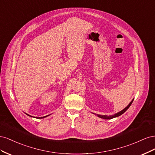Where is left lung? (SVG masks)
Here are the masks:
<instances>
[{
    "mask_svg": "<svg viewBox=\"0 0 155 155\" xmlns=\"http://www.w3.org/2000/svg\"><path fill=\"white\" fill-rule=\"evenodd\" d=\"M133 100H133L132 101H131L130 102V104H129L127 106V107L125 108V109H124L122 110H121L120 112H118V113H116V114H114V115H111V116H106V115H98V114H97V116L98 117H100V118H103V119H105V120H110V119H112V118H116V117H118V116H119L121 115L122 114H124V112L129 109V107L130 106V105L132 104V103H133Z\"/></svg>",
    "mask_w": 155,
    "mask_h": 155,
    "instance_id": "8db88e82",
    "label": "left lung"
}]
</instances>
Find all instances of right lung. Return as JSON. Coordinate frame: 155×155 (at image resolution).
<instances>
[{
	"mask_svg": "<svg viewBox=\"0 0 155 155\" xmlns=\"http://www.w3.org/2000/svg\"><path fill=\"white\" fill-rule=\"evenodd\" d=\"M27 115H28L29 116H31V117H32L31 116H30V115H29V114H27ZM49 116V115H48ZM46 116H44V117H41V118H45V117H46Z\"/></svg>",
	"mask_w": 155,
	"mask_h": 155,
	"instance_id": "1",
	"label": "right lung"
}]
</instances>
